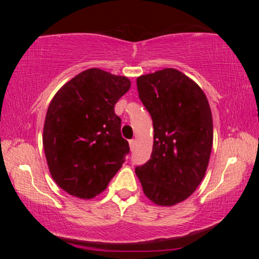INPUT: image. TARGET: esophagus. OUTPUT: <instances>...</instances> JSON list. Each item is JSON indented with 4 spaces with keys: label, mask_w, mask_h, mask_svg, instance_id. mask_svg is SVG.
Here are the masks:
<instances>
[{
    "label": "esophagus",
    "mask_w": 259,
    "mask_h": 259,
    "mask_svg": "<svg viewBox=\"0 0 259 259\" xmlns=\"http://www.w3.org/2000/svg\"><path fill=\"white\" fill-rule=\"evenodd\" d=\"M129 145H130V150L134 151L135 150V146H136V140L135 139L129 140Z\"/></svg>",
    "instance_id": "esophagus-1"
}]
</instances>
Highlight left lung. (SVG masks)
I'll use <instances>...</instances> for the list:
<instances>
[{
    "instance_id": "1",
    "label": "left lung",
    "mask_w": 259,
    "mask_h": 259,
    "mask_svg": "<svg viewBox=\"0 0 259 259\" xmlns=\"http://www.w3.org/2000/svg\"><path fill=\"white\" fill-rule=\"evenodd\" d=\"M137 89L152 116L154 142L151 159L135 171L152 202L175 205L194 193L207 171L211 109L202 89L175 68L137 77Z\"/></svg>"
}]
</instances>
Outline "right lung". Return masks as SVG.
Returning <instances> with one entry per match:
<instances>
[{
    "label": "right lung",
    "instance_id": "right-lung-1",
    "mask_svg": "<svg viewBox=\"0 0 259 259\" xmlns=\"http://www.w3.org/2000/svg\"><path fill=\"white\" fill-rule=\"evenodd\" d=\"M130 85L128 77L89 68L52 98L43 147L52 178L68 194L95 198L122 166L130 148L114 106Z\"/></svg>",
    "mask_w": 259,
    "mask_h": 259
}]
</instances>
